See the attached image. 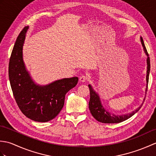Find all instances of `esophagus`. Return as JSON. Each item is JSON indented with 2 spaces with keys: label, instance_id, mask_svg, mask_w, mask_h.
Listing matches in <instances>:
<instances>
[{
  "label": "esophagus",
  "instance_id": "obj_1",
  "mask_svg": "<svg viewBox=\"0 0 156 156\" xmlns=\"http://www.w3.org/2000/svg\"><path fill=\"white\" fill-rule=\"evenodd\" d=\"M88 76H84V75H82V76H81L80 77V81L82 82H86L87 80H88Z\"/></svg>",
  "mask_w": 156,
  "mask_h": 156
}]
</instances>
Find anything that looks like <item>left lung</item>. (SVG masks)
I'll return each instance as SVG.
<instances>
[{"label":"left lung","instance_id":"1","mask_svg":"<svg viewBox=\"0 0 156 156\" xmlns=\"http://www.w3.org/2000/svg\"><path fill=\"white\" fill-rule=\"evenodd\" d=\"M141 44L144 47V49L145 51V54L147 55V76H146V80H147L146 91H147V84H148V81H149V75H150V59L142 37H141ZM88 88L90 89V101H89V109H90L91 114L92 116H93L94 118L95 119H97L98 121L103 122V123H118V122H121L122 121L127 120V119L131 117L132 116L136 113V112L141 108V106L143 105H141V106H140V107L137 108L136 110H135L134 111L131 112V113L126 114L124 115H121V116L112 115L106 111L104 108V107H102L100 101V98H99L98 94L96 93L95 91L92 89V87L90 84L88 85ZM144 101H145V99H144Z\"/></svg>","mask_w":156,"mask_h":156}]
</instances>
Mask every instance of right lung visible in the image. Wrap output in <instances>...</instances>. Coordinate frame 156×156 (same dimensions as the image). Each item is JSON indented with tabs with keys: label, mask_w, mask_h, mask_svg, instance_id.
<instances>
[{
	"label": "right lung",
	"mask_w": 156,
	"mask_h": 156,
	"mask_svg": "<svg viewBox=\"0 0 156 156\" xmlns=\"http://www.w3.org/2000/svg\"><path fill=\"white\" fill-rule=\"evenodd\" d=\"M28 27L16 38L10 58L9 77L15 101L27 118L37 122L52 120L61 111L66 94L76 87L78 77L64 78L48 85H36L26 70L23 60V45Z\"/></svg>",
	"instance_id": "add662e5"
}]
</instances>
